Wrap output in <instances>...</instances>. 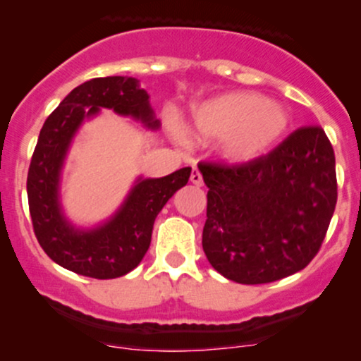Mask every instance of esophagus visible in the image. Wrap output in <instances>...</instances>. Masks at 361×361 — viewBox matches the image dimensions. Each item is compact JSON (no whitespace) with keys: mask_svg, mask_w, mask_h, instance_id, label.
<instances>
[{"mask_svg":"<svg viewBox=\"0 0 361 361\" xmlns=\"http://www.w3.org/2000/svg\"><path fill=\"white\" fill-rule=\"evenodd\" d=\"M190 181L195 185V187H202V176H201V173H199L197 167H194V169H192Z\"/></svg>","mask_w":361,"mask_h":361,"instance_id":"obj_1","label":"esophagus"}]
</instances>
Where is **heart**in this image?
Segmentation results:
<instances>
[{"label": "heart", "instance_id": "1", "mask_svg": "<svg viewBox=\"0 0 361 361\" xmlns=\"http://www.w3.org/2000/svg\"><path fill=\"white\" fill-rule=\"evenodd\" d=\"M290 127L281 104L255 92H227L192 111L188 133L202 143L221 141L232 162H251L278 145Z\"/></svg>", "mask_w": 361, "mask_h": 361}]
</instances>
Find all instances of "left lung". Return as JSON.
<instances>
[{"instance_id":"1","label":"left lung","mask_w":361,"mask_h":361,"mask_svg":"<svg viewBox=\"0 0 361 361\" xmlns=\"http://www.w3.org/2000/svg\"><path fill=\"white\" fill-rule=\"evenodd\" d=\"M199 171L209 188L202 248L214 271L262 285L316 257L337 204L336 155L322 127H300L251 162Z\"/></svg>"}]
</instances>
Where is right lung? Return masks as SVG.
<instances>
[{
  "label": "right lung",
  "instance_id": "1",
  "mask_svg": "<svg viewBox=\"0 0 361 361\" xmlns=\"http://www.w3.org/2000/svg\"><path fill=\"white\" fill-rule=\"evenodd\" d=\"M101 108L159 129L147 90L133 76L92 78L75 87L39 130L27 171V201L36 239L56 264L89 278L113 279L143 260L155 218L174 192L188 183L192 169L183 167L164 178H140L110 221L90 231L73 227L59 202L61 169L78 127Z\"/></svg>",
  "mask_w": 361,
  "mask_h": 361
}]
</instances>
